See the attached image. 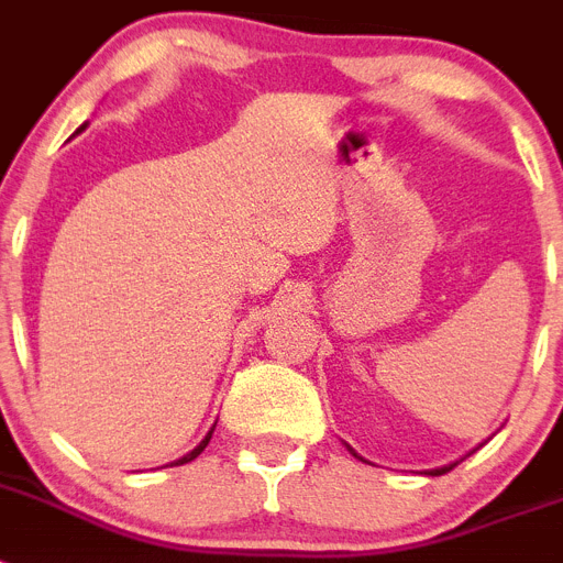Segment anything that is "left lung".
Masks as SVG:
<instances>
[{
	"label": "left lung",
	"mask_w": 563,
	"mask_h": 563,
	"mask_svg": "<svg viewBox=\"0 0 563 563\" xmlns=\"http://www.w3.org/2000/svg\"><path fill=\"white\" fill-rule=\"evenodd\" d=\"M487 440H490V437H487ZM487 440H485V442H487ZM485 442H479V445H485ZM479 445H476V449H479ZM346 449H350V445H346ZM476 449H474V451H476ZM350 451H352V449H350ZM474 451H467V454H474ZM467 454H465V456H467ZM352 456H357V454H355V451H352ZM465 456H462V460H465ZM357 460H363V456H357ZM462 460L451 462V465H442V467H431V471H426V474H429V476H442V474H449L451 467H454V465H460V462H462Z\"/></svg>",
	"instance_id": "obj_1"
}]
</instances>
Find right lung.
Masks as SVG:
<instances>
[{
	"instance_id": "right-lung-1",
	"label": "right lung",
	"mask_w": 563,
	"mask_h": 563,
	"mask_svg": "<svg viewBox=\"0 0 563 563\" xmlns=\"http://www.w3.org/2000/svg\"><path fill=\"white\" fill-rule=\"evenodd\" d=\"M84 129H87V123H84V126H81V129H78V132H84ZM78 132H76V134H78ZM211 434H213V429H211V431H208V434H206V437H202V440H200V445H197V449H191V451H188V454H186V456H180V460H174V462H172V465H186V462L197 460V456H200V454H202V451H206V445H208V442H211Z\"/></svg>"
}]
</instances>
